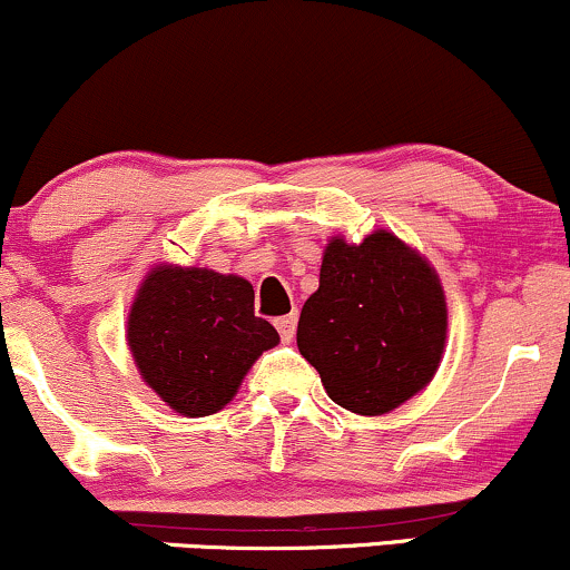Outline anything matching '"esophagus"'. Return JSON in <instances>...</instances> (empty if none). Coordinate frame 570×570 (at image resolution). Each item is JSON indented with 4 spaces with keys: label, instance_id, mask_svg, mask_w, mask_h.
Instances as JSON below:
<instances>
[{
    "label": "esophagus",
    "instance_id": "34e87169",
    "mask_svg": "<svg viewBox=\"0 0 570 570\" xmlns=\"http://www.w3.org/2000/svg\"><path fill=\"white\" fill-rule=\"evenodd\" d=\"M276 330L284 343H292L294 340V330H297V313H289V316L276 318Z\"/></svg>",
    "mask_w": 570,
    "mask_h": 570
}]
</instances>
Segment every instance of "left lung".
<instances>
[{"instance_id":"left-lung-1","label":"left lung","mask_w":570,"mask_h":570,"mask_svg":"<svg viewBox=\"0 0 570 570\" xmlns=\"http://www.w3.org/2000/svg\"><path fill=\"white\" fill-rule=\"evenodd\" d=\"M444 340L442 281L421 252L389 230L326 244L318 289L299 313L297 348L332 402L356 415L396 410L436 375Z\"/></svg>"}]
</instances>
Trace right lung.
Returning <instances> with one entry per match:
<instances>
[{
	"instance_id": "add662e5",
	"label": "right lung",
	"mask_w": 570,
	"mask_h": 570,
	"mask_svg": "<svg viewBox=\"0 0 570 570\" xmlns=\"http://www.w3.org/2000/svg\"><path fill=\"white\" fill-rule=\"evenodd\" d=\"M126 340L141 381L174 412L203 417L233 402L278 332L254 316L246 278L155 265L130 303Z\"/></svg>"
}]
</instances>
